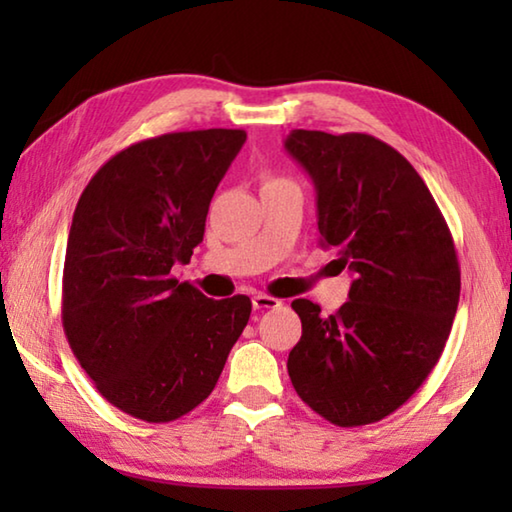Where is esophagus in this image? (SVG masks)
I'll return each instance as SVG.
<instances>
[{
  "mask_svg": "<svg viewBox=\"0 0 512 512\" xmlns=\"http://www.w3.org/2000/svg\"><path fill=\"white\" fill-rule=\"evenodd\" d=\"M280 305H282V300H277L273 296H266V293H257V296H253V307L255 309H275Z\"/></svg>",
  "mask_w": 512,
  "mask_h": 512,
  "instance_id": "esophagus-1",
  "label": "esophagus"
}]
</instances>
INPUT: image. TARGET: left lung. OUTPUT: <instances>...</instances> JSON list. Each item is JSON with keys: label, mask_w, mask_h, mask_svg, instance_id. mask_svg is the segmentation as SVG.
Returning a JSON list of instances; mask_svg holds the SVG:
<instances>
[{"label": "left lung", "mask_w": 512, "mask_h": 512, "mask_svg": "<svg viewBox=\"0 0 512 512\" xmlns=\"http://www.w3.org/2000/svg\"><path fill=\"white\" fill-rule=\"evenodd\" d=\"M284 149L314 180L320 246L354 273L332 316L291 302L302 336L289 377L325 420L361 427L400 409L445 350L461 296L454 239L420 173L377 137L298 128Z\"/></svg>", "instance_id": "8db88e82"}]
</instances>
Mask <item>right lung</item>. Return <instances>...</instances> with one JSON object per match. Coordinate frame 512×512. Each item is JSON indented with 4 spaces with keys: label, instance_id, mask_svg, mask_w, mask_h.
I'll use <instances>...</instances> for the list:
<instances>
[{
    "label": "right lung",
    "instance_id": "add662e5",
    "mask_svg": "<svg viewBox=\"0 0 512 512\" xmlns=\"http://www.w3.org/2000/svg\"><path fill=\"white\" fill-rule=\"evenodd\" d=\"M246 131L167 133L131 144L83 189L63 268V329L97 391L144 422H171L214 391L244 332L248 296L212 300L189 264Z\"/></svg>",
    "mask_w": 512,
    "mask_h": 512
}]
</instances>
